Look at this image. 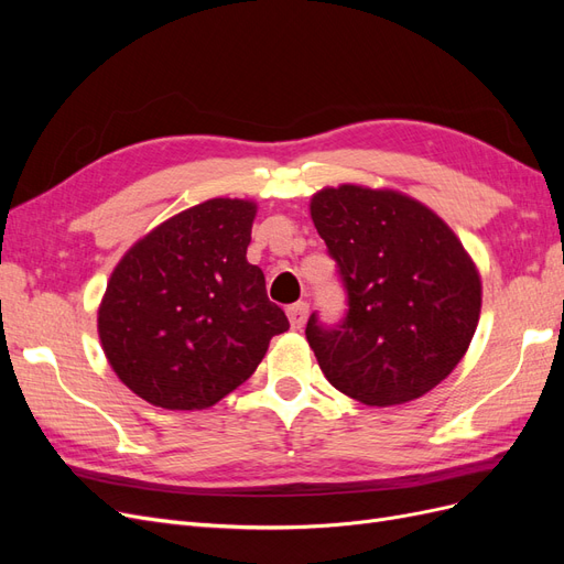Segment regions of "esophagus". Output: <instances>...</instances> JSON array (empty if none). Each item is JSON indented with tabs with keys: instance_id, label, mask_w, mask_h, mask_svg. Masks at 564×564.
Instances as JSON below:
<instances>
[{
	"instance_id": "34e87169",
	"label": "esophagus",
	"mask_w": 564,
	"mask_h": 564,
	"mask_svg": "<svg viewBox=\"0 0 564 564\" xmlns=\"http://www.w3.org/2000/svg\"><path fill=\"white\" fill-rule=\"evenodd\" d=\"M308 308H311V305L305 303V301L289 305V308H286V317H289V324H292V329H296V332L303 329L305 319H308Z\"/></svg>"
}]
</instances>
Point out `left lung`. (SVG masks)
Segmentation results:
<instances>
[{
  "label": "left lung",
  "instance_id": "1",
  "mask_svg": "<svg viewBox=\"0 0 564 564\" xmlns=\"http://www.w3.org/2000/svg\"><path fill=\"white\" fill-rule=\"evenodd\" d=\"M311 218L348 292L334 329L311 315L305 338L327 381L367 406L412 402L466 355L482 280L454 230L390 187L344 183L311 197Z\"/></svg>",
  "mask_w": 564,
  "mask_h": 564
}]
</instances>
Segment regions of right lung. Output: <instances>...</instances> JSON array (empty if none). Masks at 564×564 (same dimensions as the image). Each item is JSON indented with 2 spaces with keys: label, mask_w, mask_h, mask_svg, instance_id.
I'll return each instance as SVG.
<instances>
[{
  "label": "right lung",
  "mask_w": 564,
  "mask_h": 564,
  "mask_svg": "<svg viewBox=\"0 0 564 564\" xmlns=\"http://www.w3.org/2000/svg\"><path fill=\"white\" fill-rule=\"evenodd\" d=\"M256 202L214 197L141 237L98 305V338L112 371L162 409H207L261 365L289 329L247 261Z\"/></svg>",
  "instance_id": "obj_1"
}]
</instances>
